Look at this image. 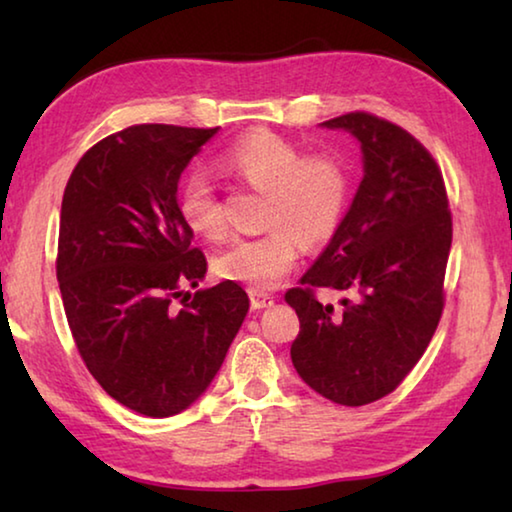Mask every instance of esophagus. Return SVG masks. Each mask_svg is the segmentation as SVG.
Returning a JSON list of instances; mask_svg holds the SVG:
<instances>
[{
    "instance_id": "34e87169",
    "label": "esophagus",
    "mask_w": 512,
    "mask_h": 512,
    "mask_svg": "<svg viewBox=\"0 0 512 512\" xmlns=\"http://www.w3.org/2000/svg\"><path fill=\"white\" fill-rule=\"evenodd\" d=\"M273 305V296H266V293L250 291V307L253 309H266Z\"/></svg>"
}]
</instances>
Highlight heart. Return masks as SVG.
<instances>
[{
	"mask_svg": "<svg viewBox=\"0 0 512 512\" xmlns=\"http://www.w3.org/2000/svg\"><path fill=\"white\" fill-rule=\"evenodd\" d=\"M219 167L266 192L259 237L235 239L214 257V271L255 291L280 287L298 264L300 240L309 246L334 235L350 201V173L336 155L307 151L271 131H255L221 153ZM178 212L194 235H225L221 203L203 173H192L178 194Z\"/></svg>",
	"mask_w": 512,
	"mask_h": 512,
	"instance_id": "1",
	"label": "heart"
}]
</instances>
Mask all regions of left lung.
<instances>
[{
    "label": "left lung",
    "instance_id": "8db88e82",
    "mask_svg": "<svg viewBox=\"0 0 512 512\" xmlns=\"http://www.w3.org/2000/svg\"><path fill=\"white\" fill-rule=\"evenodd\" d=\"M361 144L350 210L284 300L300 334L291 361L307 386L343 406L393 393L427 350L443 314L452 214L436 160L404 128L368 112L323 121ZM316 288L344 293L323 306Z\"/></svg>",
    "mask_w": 512,
    "mask_h": 512
}]
</instances>
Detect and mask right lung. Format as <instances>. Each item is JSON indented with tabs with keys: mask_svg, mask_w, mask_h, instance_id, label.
<instances>
[{
	"mask_svg": "<svg viewBox=\"0 0 512 512\" xmlns=\"http://www.w3.org/2000/svg\"><path fill=\"white\" fill-rule=\"evenodd\" d=\"M216 131L124 128L83 155L63 194L56 275L76 348L112 400L149 418L207 391L250 307L232 280L198 289L207 262L178 212L180 173Z\"/></svg>",
	"mask_w": 512,
	"mask_h": 512,
	"instance_id": "add662e5",
	"label": "right lung"
}]
</instances>
